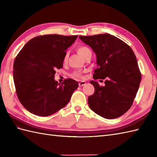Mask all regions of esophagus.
I'll use <instances>...</instances> for the list:
<instances>
[{
    "instance_id": "34e87169",
    "label": "esophagus",
    "mask_w": 157,
    "mask_h": 157,
    "mask_svg": "<svg viewBox=\"0 0 157 157\" xmlns=\"http://www.w3.org/2000/svg\"><path fill=\"white\" fill-rule=\"evenodd\" d=\"M85 84H86V82H85V81H80L79 83H78V85H79L80 86H84Z\"/></svg>"
}]
</instances>
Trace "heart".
<instances>
[{"label":"heart","instance_id":"obj_1","mask_svg":"<svg viewBox=\"0 0 157 157\" xmlns=\"http://www.w3.org/2000/svg\"><path fill=\"white\" fill-rule=\"evenodd\" d=\"M77 52H78V53L79 54V55L81 56H82V58H84L86 54L89 53V52H90V50L89 49L88 47L85 46H80V47L78 48ZM67 58H68V53L66 54L65 56H64V62H67ZM72 76H73V77L81 78L82 77V75H81V73L80 72H76L73 73Z\"/></svg>","mask_w":157,"mask_h":157}]
</instances>
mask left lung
<instances>
[{
    "label": "left lung",
    "instance_id": "1",
    "mask_svg": "<svg viewBox=\"0 0 157 157\" xmlns=\"http://www.w3.org/2000/svg\"><path fill=\"white\" fill-rule=\"evenodd\" d=\"M79 38L92 48L97 67L94 79H105V86L90 81L95 92L89 97L90 109L106 119L122 116L132 105L141 81L136 56L128 44L109 33Z\"/></svg>",
    "mask_w": 157,
    "mask_h": 157
}]
</instances>
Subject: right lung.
<instances>
[{
	"instance_id": "1",
	"label": "right lung",
	"mask_w": 157,
	"mask_h": 157,
	"mask_svg": "<svg viewBox=\"0 0 157 157\" xmlns=\"http://www.w3.org/2000/svg\"><path fill=\"white\" fill-rule=\"evenodd\" d=\"M77 36L45 35L30 40L15 58L13 80L21 103L30 113L46 117L67 105L78 82L54 80L56 70L63 67L67 50Z\"/></svg>"
}]
</instances>
